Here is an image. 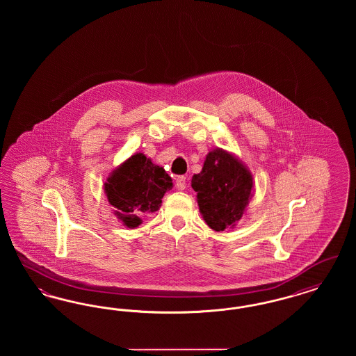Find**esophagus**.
Wrapping results in <instances>:
<instances>
[{"label":"esophagus","mask_w":356,"mask_h":356,"mask_svg":"<svg viewBox=\"0 0 356 356\" xmlns=\"http://www.w3.org/2000/svg\"><path fill=\"white\" fill-rule=\"evenodd\" d=\"M186 176H177V177H176V188H177L179 191H183V189H186Z\"/></svg>","instance_id":"obj_1"}]
</instances>
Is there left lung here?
<instances>
[{"label":"left lung","mask_w":356,"mask_h":356,"mask_svg":"<svg viewBox=\"0 0 356 356\" xmlns=\"http://www.w3.org/2000/svg\"><path fill=\"white\" fill-rule=\"evenodd\" d=\"M205 222L215 231L232 228L241 219L251 197L252 176L232 154L208 153L203 170L192 177Z\"/></svg>","instance_id":"obj_1"}]
</instances>
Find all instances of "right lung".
<instances>
[{
  "label": "right lung",
  "mask_w": 356,
  "mask_h": 356,
  "mask_svg": "<svg viewBox=\"0 0 356 356\" xmlns=\"http://www.w3.org/2000/svg\"><path fill=\"white\" fill-rule=\"evenodd\" d=\"M170 188L168 173L143 153L129 157L104 186L109 203L118 209L120 220L128 228H135L141 222L138 218L141 212L157 211Z\"/></svg>",
  "instance_id": "obj_1"
}]
</instances>
